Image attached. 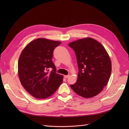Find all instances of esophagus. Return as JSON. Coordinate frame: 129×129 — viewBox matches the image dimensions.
<instances>
[{
    "instance_id": "obj_1",
    "label": "esophagus",
    "mask_w": 129,
    "mask_h": 129,
    "mask_svg": "<svg viewBox=\"0 0 129 129\" xmlns=\"http://www.w3.org/2000/svg\"><path fill=\"white\" fill-rule=\"evenodd\" d=\"M70 76V75H64V77L65 78H68Z\"/></svg>"
}]
</instances>
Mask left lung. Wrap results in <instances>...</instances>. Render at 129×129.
I'll use <instances>...</instances> for the list:
<instances>
[{
    "label": "left lung",
    "instance_id": "obj_1",
    "mask_svg": "<svg viewBox=\"0 0 129 129\" xmlns=\"http://www.w3.org/2000/svg\"><path fill=\"white\" fill-rule=\"evenodd\" d=\"M76 54L79 72L71 88L86 98L94 97L108 84L111 73V62L104 46L91 38H84L69 44Z\"/></svg>",
    "mask_w": 129,
    "mask_h": 129
}]
</instances>
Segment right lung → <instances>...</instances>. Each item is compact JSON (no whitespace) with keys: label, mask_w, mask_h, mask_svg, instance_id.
Masks as SVG:
<instances>
[{"label":"right lung","mask_w":129,"mask_h":129,"mask_svg":"<svg viewBox=\"0 0 129 129\" xmlns=\"http://www.w3.org/2000/svg\"><path fill=\"white\" fill-rule=\"evenodd\" d=\"M59 41L38 38L27 44L20 54L18 72L24 88L38 99L51 96L62 83L63 76L56 73L53 63V51ZM53 70L49 72L48 69Z\"/></svg>","instance_id":"1"}]
</instances>
